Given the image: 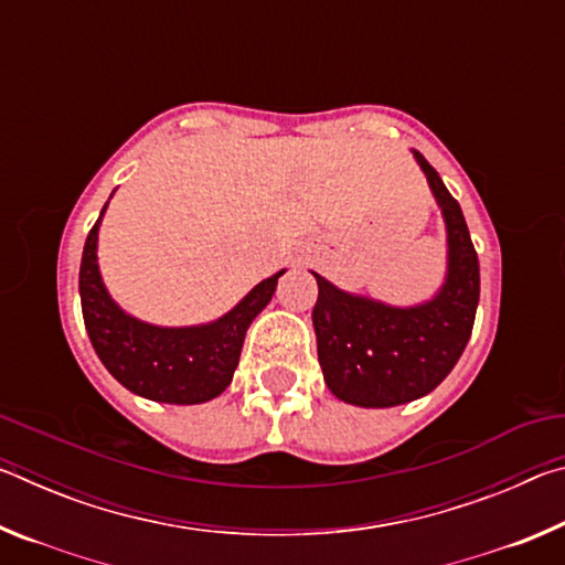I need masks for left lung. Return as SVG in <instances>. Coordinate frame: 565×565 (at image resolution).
Returning <instances> with one entry per match:
<instances>
[{"instance_id":"left-lung-1","label":"left lung","mask_w":565,"mask_h":565,"mask_svg":"<svg viewBox=\"0 0 565 565\" xmlns=\"http://www.w3.org/2000/svg\"><path fill=\"white\" fill-rule=\"evenodd\" d=\"M448 232V274L431 301L396 309L337 289L317 276L313 306L319 363L331 394L363 408L426 396L451 374L471 339L481 276L466 218L438 171L414 151Z\"/></svg>"}]
</instances>
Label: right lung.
<instances>
[{"mask_svg":"<svg viewBox=\"0 0 565 565\" xmlns=\"http://www.w3.org/2000/svg\"><path fill=\"white\" fill-rule=\"evenodd\" d=\"M102 214L84 244L79 266L84 327L97 356L121 386L145 398L181 406L216 398L232 384L248 323L271 301L284 271L256 284L232 311L204 327H151L124 313L104 289L97 266Z\"/></svg>","mask_w":565,"mask_h":565,"instance_id":"add662e5","label":"right lung"}]
</instances>
